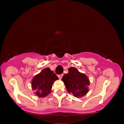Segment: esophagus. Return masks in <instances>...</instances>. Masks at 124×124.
<instances>
[{"instance_id":"obj_1","label":"esophagus","mask_w":124,"mask_h":124,"mask_svg":"<svg viewBox=\"0 0 124 124\" xmlns=\"http://www.w3.org/2000/svg\"><path fill=\"white\" fill-rule=\"evenodd\" d=\"M63 74H60V75H58V77L59 78V79H61L62 78V77H63Z\"/></svg>"}]
</instances>
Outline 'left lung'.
I'll return each instance as SVG.
<instances>
[{"label": "left lung", "mask_w": 124, "mask_h": 124, "mask_svg": "<svg viewBox=\"0 0 124 124\" xmlns=\"http://www.w3.org/2000/svg\"><path fill=\"white\" fill-rule=\"evenodd\" d=\"M62 80L64 82L68 92L72 93L74 97H83L89 91L87 87L90 85L89 78L74 67L68 69V73L63 76Z\"/></svg>", "instance_id": "1"}]
</instances>
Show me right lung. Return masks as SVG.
Wrapping results in <instances>:
<instances>
[{
	"instance_id": "1",
	"label": "right lung",
	"mask_w": 124,
	"mask_h": 124,
	"mask_svg": "<svg viewBox=\"0 0 124 124\" xmlns=\"http://www.w3.org/2000/svg\"><path fill=\"white\" fill-rule=\"evenodd\" d=\"M58 79L56 74L49 68H45L34 76L32 81V88L39 97H44L51 92L52 84Z\"/></svg>"
}]
</instances>
